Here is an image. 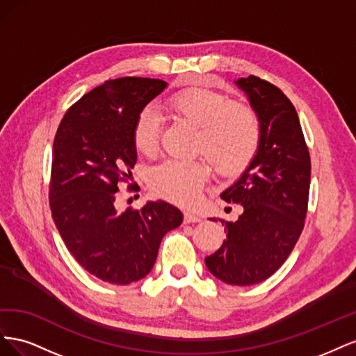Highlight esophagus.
Masks as SVG:
<instances>
[{"mask_svg": "<svg viewBox=\"0 0 356 356\" xmlns=\"http://www.w3.org/2000/svg\"><path fill=\"white\" fill-rule=\"evenodd\" d=\"M202 218L196 213H191V212H186L184 213V222L190 224V222H199Z\"/></svg>", "mask_w": 356, "mask_h": 356, "instance_id": "34e87169", "label": "esophagus"}]
</instances>
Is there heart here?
I'll return each mask as SVG.
<instances>
[{
	"label": "heart",
	"instance_id": "heart-1",
	"mask_svg": "<svg viewBox=\"0 0 356 356\" xmlns=\"http://www.w3.org/2000/svg\"><path fill=\"white\" fill-rule=\"evenodd\" d=\"M169 108L179 120L199 129L196 152L207 156L221 177H238L251 165L261 139L260 118L251 106L232 102L225 95L209 89L188 88L172 96ZM159 135V115L147 106L136 115L132 127L136 152L153 156ZM208 178L209 166L204 160H166L149 174V188L172 203L190 207Z\"/></svg>",
	"mask_w": 356,
	"mask_h": 356
}]
</instances>
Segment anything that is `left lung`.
Segmentation results:
<instances>
[{
    "mask_svg": "<svg viewBox=\"0 0 356 356\" xmlns=\"http://www.w3.org/2000/svg\"><path fill=\"white\" fill-rule=\"evenodd\" d=\"M236 84L260 118L261 139L251 165L221 193L222 200L241 203L243 212L236 221L221 220L227 239L204 264L220 281L246 286L270 277L303 232L310 156L297 111L281 89L255 75Z\"/></svg>",
    "mask_w": 356,
    "mask_h": 356,
    "instance_id": "1",
    "label": "left lung"
}]
</instances>
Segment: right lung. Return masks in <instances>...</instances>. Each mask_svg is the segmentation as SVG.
<instances>
[{
  "mask_svg": "<svg viewBox=\"0 0 356 356\" xmlns=\"http://www.w3.org/2000/svg\"><path fill=\"white\" fill-rule=\"evenodd\" d=\"M166 86L143 77L106 80L70 106L53 143V221L84 270L113 285L147 276L163 236L182 222L181 211L163 200L124 212L114 207L118 184L136 163L135 118Z\"/></svg>",
  "mask_w": 356,
  "mask_h": 356,
  "instance_id": "right-lung-1",
  "label": "right lung"
}]
</instances>
